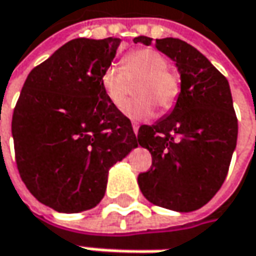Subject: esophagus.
<instances>
[{
	"label": "esophagus",
	"mask_w": 256,
	"mask_h": 256,
	"mask_svg": "<svg viewBox=\"0 0 256 256\" xmlns=\"http://www.w3.org/2000/svg\"><path fill=\"white\" fill-rule=\"evenodd\" d=\"M132 126H133V132H134V134H137V133H138V128H140V126H138V123H133Z\"/></svg>",
	"instance_id": "1"
}]
</instances>
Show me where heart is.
<instances>
[{
  "mask_svg": "<svg viewBox=\"0 0 256 256\" xmlns=\"http://www.w3.org/2000/svg\"><path fill=\"white\" fill-rule=\"evenodd\" d=\"M124 70L110 64L103 69L100 84L106 98L114 108H122L128 96V80L137 82L136 94L138 99L128 102L123 113L132 120H148L156 114V106L163 112L176 104L180 84L168 72L167 59L154 49H138L126 55Z\"/></svg>",
  "mask_w": 256,
  "mask_h": 256,
  "instance_id": "obj_1",
  "label": "heart"
}]
</instances>
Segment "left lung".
Segmentation results:
<instances>
[{
  "mask_svg": "<svg viewBox=\"0 0 256 256\" xmlns=\"http://www.w3.org/2000/svg\"><path fill=\"white\" fill-rule=\"evenodd\" d=\"M134 44L152 45L174 62L180 93L172 110L138 128V144L153 166L138 176L143 196L158 207L190 212L206 206L224 182L236 147L238 122L225 76L190 44L177 38Z\"/></svg>",
  "mask_w": 256,
  "mask_h": 256,
  "instance_id": "1",
  "label": "left lung"
}]
</instances>
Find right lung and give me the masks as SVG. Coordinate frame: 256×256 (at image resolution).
Segmentation results:
<instances>
[{
  "label": "right lung",
  "instance_id": "add662e5",
  "mask_svg": "<svg viewBox=\"0 0 256 256\" xmlns=\"http://www.w3.org/2000/svg\"><path fill=\"white\" fill-rule=\"evenodd\" d=\"M120 42L69 40L32 69L16 102L12 137L18 172L32 196L58 212L96 207L112 166L138 146L130 120L100 84Z\"/></svg>",
  "mask_w": 256,
  "mask_h": 256
}]
</instances>
